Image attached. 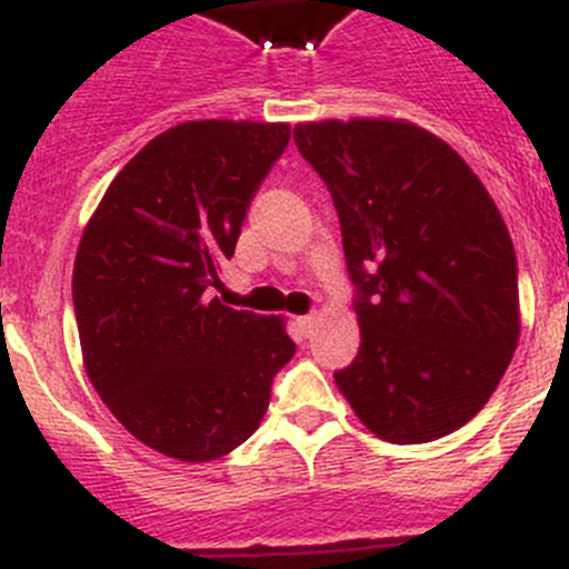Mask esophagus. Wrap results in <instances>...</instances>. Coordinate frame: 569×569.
<instances>
[{
    "instance_id": "34e87169",
    "label": "esophagus",
    "mask_w": 569,
    "mask_h": 569,
    "mask_svg": "<svg viewBox=\"0 0 569 569\" xmlns=\"http://www.w3.org/2000/svg\"><path fill=\"white\" fill-rule=\"evenodd\" d=\"M297 325H300L302 336H311L313 327H317V313H308V317H300V319H297Z\"/></svg>"
}]
</instances>
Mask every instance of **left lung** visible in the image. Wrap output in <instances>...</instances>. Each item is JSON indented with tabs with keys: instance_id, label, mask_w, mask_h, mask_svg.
<instances>
[{
	"instance_id": "8db88e82",
	"label": "left lung",
	"mask_w": 569,
	"mask_h": 569,
	"mask_svg": "<svg viewBox=\"0 0 569 569\" xmlns=\"http://www.w3.org/2000/svg\"><path fill=\"white\" fill-rule=\"evenodd\" d=\"M295 142L330 189L360 291V352L336 371L338 391L388 443L457 432L520 338L518 258L496 200L410 120H308Z\"/></svg>"
}]
</instances>
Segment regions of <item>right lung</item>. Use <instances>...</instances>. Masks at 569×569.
I'll list each match as a JSON object with an SVG mask.
<instances>
[{"label": "right lung", "mask_w": 569, "mask_h": 569, "mask_svg": "<svg viewBox=\"0 0 569 569\" xmlns=\"http://www.w3.org/2000/svg\"><path fill=\"white\" fill-rule=\"evenodd\" d=\"M289 137V123H178L126 162L84 226L73 261L84 371L109 412L173 460L242 446L295 355L283 317L211 297Z\"/></svg>", "instance_id": "1"}]
</instances>
